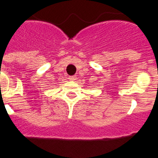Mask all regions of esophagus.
Segmentation results:
<instances>
[{"label":"esophagus","instance_id":"esophagus-1","mask_svg":"<svg viewBox=\"0 0 158 158\" xmlns=\"http://www.w3.org/2000/svg\"><path fill=\"white\" fill-rule=\"evenodd\" d=\"M76 77L75 76H69V79L70 80V81H75L76 80Z\"/></svg>","mask_w":158,"mask_h":158}]
</instances>
